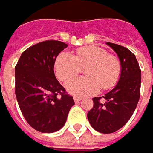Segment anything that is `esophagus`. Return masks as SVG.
I'll list each match as a JSON object with an SVG mask.
<instances>
[{
    "instance_id": "1",
    "label": "esophagus",
    "mask_w": 153,
    "mask_h": 153,
    "mask_svg": "<svg viewBox=\"0 0 153 153\" xmlns=\"http://www.w3.org/2000/svg\"><path fill=\"white\" fill-rule=\"evenodd\" d=\"M73 99H74V101H75L76 103H77V102H79V101H81V100H82V98H81V97H73Z\"/></svg>"
}]
</instances>
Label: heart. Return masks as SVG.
Returning a JSON list of instances; mask_svg holds the SVG:
<instances>
[{
  "mask_svg": "<svg viewBox=\"0 0 153 153\" xmlns=\"http://www.w3.org/2000/svg\"><path fill=\"white\" fill-rule=\"evenodd\" d=\"M85 67L86 78L74 79L66 83L67 91L72 95L84 97L96 94L100 88L109 90L115 86L121 74L119 59L95 45L80 48L74 56L60 54L55 63V71L59 80L67 82Z\"/></svg>",
  "mask_w": 153,
  "mask_h": 153,
  "instance_id": "obj_1",
  "label": "heart"
}]
</instances>
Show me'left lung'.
<instances>
[{"mask_svg":"<svg viewBox=\"0 0 153 153\" xmlns=\"http://www.w3.org/2000/svg\"><path fill=\"white\" fill-rule=\"evenodd\" d=\"M107 45L119 58L121 74L110 92L92 98L93 108L87 114L91 126L101 133L115 132L128 122L138 103L141 85V70L135 55L124 46L111 42Z\"/></svg>","mask_w":153,"mask_h":153,"instance_id":"obj_1","label":"left lung"}]
</instances>
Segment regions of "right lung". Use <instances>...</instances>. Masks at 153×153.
Returning <instances> with one entry per match:
<instances>
[{
  "instance_id": "right-lung-1",
  "label": "right lung",
  "mask_w": 153,
  "mask_h": 153,
  "mask_svg": "<svg viewBox=\"0 0 153 153\" xmlns=\"http://www.w3.org/2000/svg\"><path fill=\"white\" fill-rule=\"evenodd\" d=\"M67 47L56 40L36 43L22 54L15 68L19 107L28 125L40 132L59 131L75 104L54 73L57 56Z\"/></svg>"
}]
</instances>
